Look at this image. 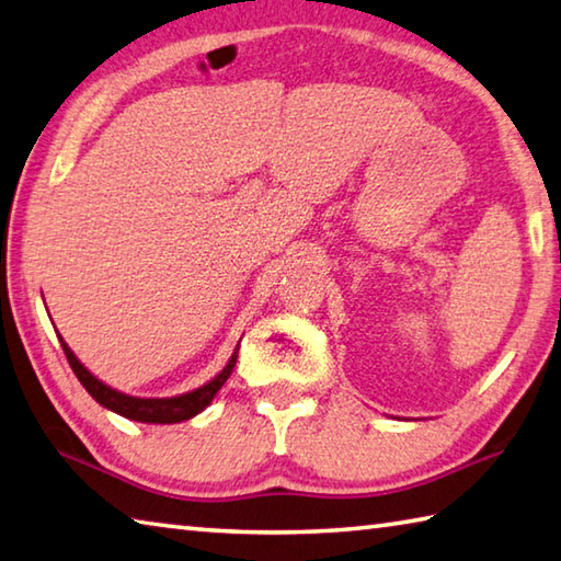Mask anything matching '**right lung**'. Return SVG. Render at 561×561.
Instances as JSON below:
<instances>
[{"mask_svg": "<svg viewBox=\"0 0 561 561\" xmlns=\"http://www.w3.org/2000/svg\"><path fill=\"white\" fill-rule=\"evenodd\" d=\"M60 345H64V353L70 363V368H73L76 378L80 380V385L85 387L88 394L93 397L95 402H100L107 410L117 412L122 416H127V420H135V422H147V424H176V422H186L191 416H196L198 412L206 410V407L213 402V397L218 394V390L226 380L230 378L232 368H236V360H238V348L232 351L230 360L226 368H222L216 378L210 382L196 387V390H191L186 394H176V397H129L119 390H112L110 385H105L103 380H98L93 373H90L83 363L76 358V353L68 348V343L60 339Z\"/></svg>", "mask_w": 561, "mask_h": 561, "instance_id": "add662e5", "label": "right lung"}]
</instances>
